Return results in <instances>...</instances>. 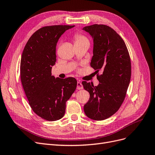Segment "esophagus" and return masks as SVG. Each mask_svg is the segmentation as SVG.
<instances>
[{
    "instance_id": "obj_1",
    "label": "esophagus",
    "mask_w": 155,
    "mask_h": 155,
    "mask_svg": "<svg viewBox=\"0 0 155 155\" xmlns=\"http://www.w3.org/2000/svg\"><path fill=\"white\" fill-rule=\"evenodd\" d=\"M84 88L83 85L81 82H77V89H82Z\"/></svg>"
}]
</instances>
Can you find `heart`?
Here are the masks:
<instances>
[{
  "instance_id": "obj_1",
  "label": "heart",
  "mask_w": 155,
  "mask_h": 155,
  "mask_svg": "<svg viewBox=\"0 0 155 155\" xmlns=\"http://www.w3.org/2000/svg\"><path fill=\"white\" fill-rule=\"evenodd\" d=\"M73 39L74 41V44H82V43H88L89 44V41L88 38L84 36L81 33L77 32L74 34Z\"/></svg>"
}]
</instances>
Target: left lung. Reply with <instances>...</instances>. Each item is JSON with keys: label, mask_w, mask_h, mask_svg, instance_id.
<instances>
[{"label": "left lung", "mask_w": 155, "mask_h": 155, "mask_svg": "<svg viewBox=\"0 0 155 155\" xmlns=\"http://www.w3.org/2000/svg\"><path fill=\"white\" fill-rule=\"evenodd\" d=\"M83 29L93 38V56L91 66L100 82L98 86L82 82L90 98L84 109L89 118L101 121L114 115L121 106L127 95L131 78V61L124 40L109 26L94 24Z\"/></svg>", "instance_id": "left-lung-1"}]
</instances>
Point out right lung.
<instances>
[{"label": "right lung", "instance_id": "obj_1", "mask_svg": "<svg viewBox=\"0 0 155 155\" xmlns=\"http://www.w3.org/2000/svg\"><path fill=\"white\" fill-rule=\"evenodd\" d=\"M74 25L45 26L27 42L20 62L23 88L32 110L38 116L54 121L64 116L66 102L75 91L77 81L51 76L56 62V45L62 34Z\"/></svg>", "mask_w": 155, "mask_h": 155}]
</instances>
